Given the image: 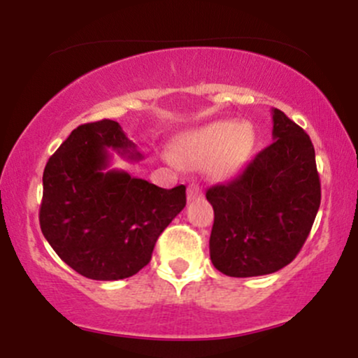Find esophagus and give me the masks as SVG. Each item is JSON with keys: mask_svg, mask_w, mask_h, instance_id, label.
I'll return each instance as SVG.
<instances>
[{"mask_svg": "<svg viewBox=\"0 0 358 358\" xmlns=\"http://www.w3.org/2000/svg\"><path fill=\"white\" fill-rule=\"evenodd\" d=\"M187 196H188V202H193V200L200 199L202 196V188L199 185H190L187 190Z\"/></svg>", "mask_w": 358, "mask_h": 358, "instance_id": "1", "label": "esophagus"}]
</instances>
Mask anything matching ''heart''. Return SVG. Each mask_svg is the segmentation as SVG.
Returning <instances> with one entry per match:
<instances>
[{"instance_id":"1","label":"heart","mask_w":358,"mask_h":358,"mask_svg":"<svg viewBox=\"0 0 358 358\" xmlns=\"http://www.w3.org/2000/svg\"><path fill=\"white\" fill-rule=\"evenodd\" d=\"M254 133L249 124L234 121H212L190 127L176 136L171 162L207 168L215 180L227 178L239 168L252 150Z\"/></svg>"}]
</instances>
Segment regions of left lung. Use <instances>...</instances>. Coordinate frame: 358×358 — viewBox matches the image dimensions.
<instances>
[{
  "instance_id": "obj_1",
  "label": "left lung",
  "mask_w": 358,
  "mask_h": 358,
  "mask_svg": "<svg viewBox=\"0 0 358 358\" xmlns=\"http://www.w3.org/2000/svg\"><path fill=\"white\" fill-rule=\"evenodd\" d=\"M273 139L236 180L205 193L213 207L212 264L227 276H264L289 264L320 208L310 136L273 109Z\"/></svg>"
}]
</instances>
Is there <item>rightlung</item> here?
Listing matches in <instances>:
<instances>
[{
	"label": "right lung",
	"mask_w": 358,
	"mask_h": 358,
	"mask_svg": "<svg viewBox=\"0 0 358 358\" xmlns=\"http://www.w3.org/2000/svg\"><path fill=\"white\" fill-rule=\"evenodd\" d=\"M109 150L129 162L145 158L116 121L76 127L45 166L40 207V227L52 249L97 281H117L145 268L159 234L187 203L185 185L165 190L110 170Z\"/></svg>",
	"instance_id": "right-lung-1"
}]
</instances>
